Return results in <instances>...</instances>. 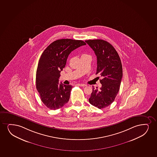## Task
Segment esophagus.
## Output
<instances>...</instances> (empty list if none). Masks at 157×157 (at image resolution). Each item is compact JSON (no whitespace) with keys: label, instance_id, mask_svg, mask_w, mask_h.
Here are the masks:
<instances>
[{"label":"esophagus","instance_id":"esophagus-1","mask_svg":"<svg viewBox=\"0 0 157 157\" xmlns=\"http://www.w3.org/2000/svg\"><path fill=\"white\" fill-rule=\"evenodd\" d=\"M78 85L79 86H81L82 87H84V86H86V85L84 84H78Z\"/></svg>","mask_w":157,"mask_h":157}]
</instances>
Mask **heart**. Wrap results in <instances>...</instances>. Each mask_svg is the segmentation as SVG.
<instances>
[{"instance_id": "obj_1", "label": "heart", "mask_w": 157, "mask_h": 157, "mask_svg": "<svg viewBox=\"0 0 157 157\" xmlns=\"http://www.w3.org/2000/svg\"><path fill=\"white\" fill-rule=\"evenodd\" d=\"M86 56H89V57H91V56H90L89 55H88V54H83L82 55L81 57H86Z\"/></svg>"}]
</instances>
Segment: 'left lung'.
<instances>
[{"label": "left lung", "mask_w": 157, "mask_h": 157, "mask_svg": "<svg viewBox=\"0 0 157 157\" xmlns=\"http://www.w3.org/2000/svg\"><path fill=\"white\" fill-rule=\"evenodd\" d=\"M97 58L96 74L102 77L100 90L93 86L89 99L92 105L99 109L107 107L113 102L119 91L123 77L121 60L111 44L101 39L86 40Z\"/></svg>", "instance_id": "1"}]
</instances>
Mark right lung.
Wrapping results in <instances>:
<instances>
[{"mask_svg": "<svg viewBox=\"0 0 157 157\" xmlns=\"http://www.w3.org/2000/svg\"><path fill=\"white\" fill-rule=\"evenodd\" d=\"M82 40L63 39L52 42L42 54L36 73V88L44 105L51 110L59 109L69 101L73 86L59 84L60 71L68 55L86 45Z\"/></svg>", "mask_w": 157, "mask_h": 157, "instance_id": "1", "label": "right lung"}]
</instances>
